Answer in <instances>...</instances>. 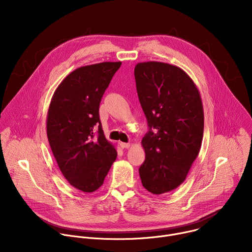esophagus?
I'll list each match as a JSON object with an SVG mask.
<instances>
[{
    "mask_svg": "<svg viewBox=\"0 0 252 252\" xmlns=\"http://www.w3.org/2000/svg\"><path fill=\"white\" fill-rule=\"evenodd\" d=\"M121 147L123 149H129L130 148V143H128V142H121Z\"/></svg>",
    "mask_w": 252,
    "mask_h": 252,
    "instance_id": "obj_1",
    "label": "esophagus"
}]
</instances>
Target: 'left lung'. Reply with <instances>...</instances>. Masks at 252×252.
Here are the masks:
<instances>
[{
  "instance_id": "8db88e82",
  "label": "left lung",
  "mask_w": 252,
  "mask_h": 252,
  "mask_svg": "<svg viewBox=\"0 0 252 252\" xmlns=\"http://www.w3.org/2000/svg\"><path fill=\"white\" fill-rule=\"evenodd\" d=\"M136 92L150 130L142 137L146 159L138 171L154 194L181 186L200 151L204 116L199 92L184 69L160 62L138 63Z\"/></svg>"
}]
</instances>
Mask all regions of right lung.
Wrapping results in <instances>:
<instances>
[{
  "instance_id": "1",
  "label": "right lung",
  "mask_w": 252,
  "mask_h": 252,
  "mask_svg": "<svg viewBox=\"0 0 252 252\" xmlns=\"http://www.w3.org/2000/svg\"><path fill=\"white\" fill-rule=\"evenodd\" d=\"M122 62L81 66L67 75L52 97L47 134L57 163L70 186L94 192L117 158L99 120V103ZM97 137H94V130Z\"/></svg>"
}]
</instances>
